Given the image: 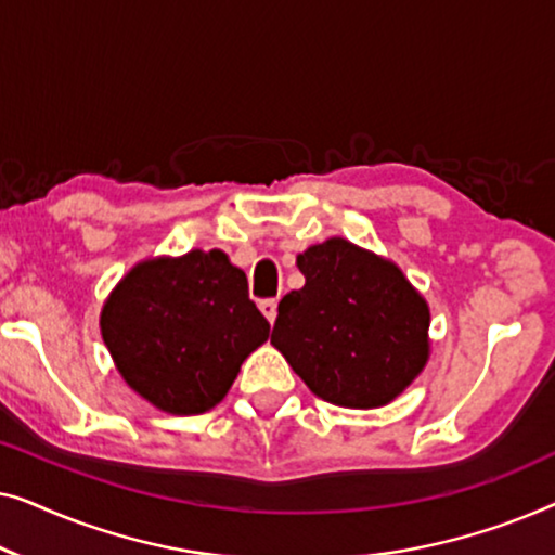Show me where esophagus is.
<instances>
[{
	"mask_svg": "<svg viewBox=\"0 0 555 555\" xmlns=\"http://www.w3.org/2000/svg\"><path fill=\"white\" fill-rule=\"evenodd\" d=\"M260 310H262V315L268 318L270 323H275V318H278V300H260Z\"/></svg>",
	"mask_w": 555,
	"mask_h": 555,
	"instance_id": "1",
	"label": "esophagus"
}]
</instances>
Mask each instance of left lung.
I'll return each instance as SVG.
<instances>
[{"label":"left lung","mask_w":555,"mask_h":555,"mask_svg":"<svg viewBox=\"0 0 555 555\" xmlns=\"http://www.w3.org/2000/svg\"><path fill=\"white\" fill-rule=\"evenodd\" d=\"M300 291L278 306L270 344L315 397L389 404L429 359V306L397 264L344 237L298 255Z\"/></svg>","instance_id":"left-lung-1"}]
</instances>
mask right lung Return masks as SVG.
<instances>
[{
  "label": "right lung",
  "mask_w": 555,
  "mask_h": 555,
  "mask_svg": "<svg viewBox=\"0 0 555 555\" xmlns=\"http://www.w3.org/2000/svg\"><path fill=\"white\" fill-rule=\"evenodd\" d=\"M101 333L120 376L149 404L202 414L224 399L270 323L222 249H192L135 264L105 300Z\"/></svg>",
  "instance_id": "add662e5"
}]
</instances>
